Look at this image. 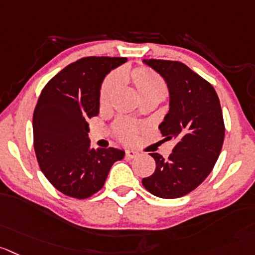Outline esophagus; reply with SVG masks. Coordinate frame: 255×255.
<instances>
[{
  "label": "esophagus",
  "instance_id": "1",
  "mask_svg": "<svg viewBox=\"0 0 255 255\" xmlns=\"http://www.w3.org/2000/svg\"><path fill=\"white\" fill-rule=\"evenodd\" d=\"M125 155H126V157H128V159H134V157H136L137 155H139V152L135 151L134 149H128V150H126Z\"/></svg>",
  "mask_w": 255,
  "mask_h": 255
}]
</instances>
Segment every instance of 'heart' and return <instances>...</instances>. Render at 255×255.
Wrapping results in <instances>:
<instances>
[{
	"instance_id": "heart-1",
	"label": "heart",
	"mask_w": 255,
	"mask_h": 255,
	"mask_svg": "<svg viewBox=\"0 0 255 255\" xmlns=\"http://www.w3.org/2000/svg\"><path fill=\"white\" fill-rule=\"evenodd\" d=\"M130 77H131L132 82L137 89V93L141 98L146 95H159L164 98V95L166 94V85L164 80L147 67H137V69L132 70ZM116 85H118V79L114 75L105 80L100 93L101 104H106L110 100L116 89ZM116 132L121 140L130 141V140L134 139L135 134H136V126L132 125L129 121H119L118 125H116Z\"/></svg>"
}]
</instances>
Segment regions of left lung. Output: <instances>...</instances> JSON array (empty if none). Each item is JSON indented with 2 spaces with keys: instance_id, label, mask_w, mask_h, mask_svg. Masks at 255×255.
I'll return each instance as SVG.
<instances>
[{
  "instance_id": "8db88e82",
  "label": "left lung",
  "mask_w": 255,
  "mask_h": 255,
  "mask_svg": "<svg viewBox=\"0 0 255 255\" xmlns=\"http://www.w3.org/2000/svg\"><path fill=\"white\" fill-rule=\"evenodd\" d=\"M165 80L169 111L159 130L176 141L168 159L151 152L154 174L142 185L155 196L180 198L199 186L214 168L224 141V120L214 87L179 61L142 60Z\"/></svg>"
}]
</instances>
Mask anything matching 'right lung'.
I'll list each match as a JSON object with an SVG mask.
<instances>
[{
  "label": "right lung",
  "mask_w": 255,
  "mask_h": 255,
  "mask_svg": "<svg viewBox=\"0 0 255 255\" xmlns=\"http://www.w3.org/2000/svg\"><path fill=\"white\" fill-rule=\"evenodd\" d=\"M126 57L90 56L62 69L43 87L33 111V146L43 175L71 198L86 199L105 184L125 151L90 146L87 120L98 116L100 89Z\"/></svg>",
  "instance_id": "add662e5"
}]
</instances>
